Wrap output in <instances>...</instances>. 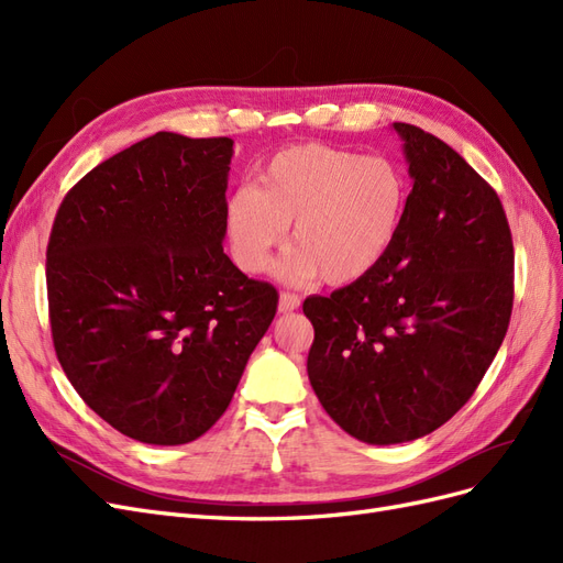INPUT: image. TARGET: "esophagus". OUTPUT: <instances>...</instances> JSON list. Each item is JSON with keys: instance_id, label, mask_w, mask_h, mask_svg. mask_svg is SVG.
<instances>
[{"instance_id": "esophagus-1", "label": "esophagus", "mask_w": 563, "mask_h": 563, "mask_svg": "<svg viewBox=\"0 0 563 563\" xmlns=\"http://www.w3.org/2000/svg\"><path fill=\"white\" fill-rule=\"evenodd\" d=\"M298 305H300V298H298L296 294L284 291V294L279 296V312H282V314H288V312L298 310Z\"/></svg>"}]
</instances>
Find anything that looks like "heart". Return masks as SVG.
<instances>
[{
    "mask_svg": "<svg viewBox=\"0 0 563 563\" xmlns=\"http://www.w3.org/2000/svg\"><path fill=\"white\" fill-rule=\"evenodd\" d=\"M408 207V180L385 157L329 145L282 150L225 201V232L236 265L265 272L291 225L294 277L340 286L366 277L395 246Z\"/></svg>",
    "mask_w": 563,
    "mask_h": 563,
    "instance_id": "obj_1",
    "label": "heart"
}]
</instances>
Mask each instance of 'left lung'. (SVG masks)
<instances>
[{
  "mask_svg": "<svg viewBox=\"0 0 563 563\" xmlns=\"http://www.w3.org/2000/svg\"><path fill=\"white\" fill-rule=\"evenodd\" d=\"M391 129L413 180L395 246L366 277L302 302L317 399L376 446L430 434L467 404L515 300L512 234L493 187L432 133Z\"/></svg>",
  "mask_w": 563,
  "mask_h": 563,
  "instance_id": "left-lung-1",
  "label": "left lung"
}]
</instances>
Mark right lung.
Returning a JSON list of instances; mask_svg holds the SVG:
<instances>
[{
    "instance_id": "add662e5",
    "label": "right lung",
    "mask_w": 563,
    "mask_h": 563,
    "mask_svg": "<svg viewBox=\"0 0 563 563\" xmlns=\"http://www.w3.org/2000/svg\"><path fill=\"white\" fill-rule=\"evenodd\" d=\"M232 139L159 131L65 195L46 249L51 335L77 395L155 446L225 413L277 291L223 253Z\"/></svg>"
}]
</instances>
